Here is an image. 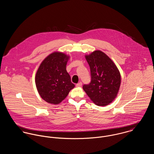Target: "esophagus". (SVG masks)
Segmentation results:
<instances>
[{
	"instance_id": "esophagus-1",
	"label": "esophagus",
	"mask_w": 154,
	"mask_h": 154,
	"mask_svg": "<svg viewBox=\"0 0 154 154\" xmlns=\"http://www.w3.org/2000/svg\"><path fill=\"white\" fill-rule=\"evenodd\" d=\"M82 83L81 82H79L78 84H77L76 86L77 87H82Z\"/></svg>"
}]
</instances>
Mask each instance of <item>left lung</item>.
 <instances>
[{
  "label": "left lung",
  "mask_w": 154,
  "mask_h": 154,
  "mask_svg": "<svg viewBox=\"0 0 154 154\" xmlns=\"http://www.w3.org/2000/svg\"><path fill=\"white\" fill-rule=\"evenodd\" d=\"M90 67L91 81L83 89L93 103L106 106L116 98L121 84V75L110 57L100 50L85 55Z\"/></svg>",
  "instance_id": "obj_1"
}]
</instances>
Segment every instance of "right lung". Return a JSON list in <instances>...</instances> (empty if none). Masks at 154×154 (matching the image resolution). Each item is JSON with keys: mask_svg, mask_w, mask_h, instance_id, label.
<instances>
[{"mask_svg": "<svg viewBox=\"0 0 154 154\" xmlns=\"http://www.w3.org/2000/svg\"><path fill=\"white\" fill-rule=\"evenodd\" d=\"M69 56L55 51L42 62L35 75V85L41 97L47 103L58 104L75 87L66 71Z\"/></svg>", "mask_w": 154, "mask_h": 154, "instance_id": "right-lung-1", "label": "right lung"}]
</instances>
